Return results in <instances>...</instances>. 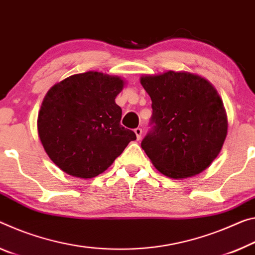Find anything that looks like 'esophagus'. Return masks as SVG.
Masks as SVG:
<instances>
[{"mask_svg":"<svg viewBox=\"0 0 255 255\" xmlns=\"http://www.w3.org/2000/svg\"><path fill=\"white\" fill-rule=\"evenodd\" d=\"M134 131H135V134H136L137 139H140V137H142V128L137 127V128L134 129Z\"/></svg>","mask_w":255,"mask_h":255,"instance_id":"1","label":"esophagus"}]
</instances>
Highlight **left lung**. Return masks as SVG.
Masks as SVG:
<instances>
[{
    "label": "left lung",
    "instance_id": "obj_1",
    "mask_svg": "<svg viewBox=\"0 0 255 255\" xmlns=\"http://www.w3.org/2000/svg\"><path fill=\"white\" fill-rule=\"evenodd\" d=\"M152 100L149 128L140 146L157 170L187 178L205 170L227 136L222 101L208 80L188 72L143 76Z\"/></svg>",
    "mask_w": 255,
    "mask_h": 255
}]
</instances>
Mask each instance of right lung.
<instances>
[{"mask_svg": "<svg viewBox=\"0 0 255 255\" xmlns=\"http://www.w3.org/2000/svg\"><path fill=\"white\" fill-rule=\"evenodd\" d=\"M119 77L88 71L55 84L38 113V135L50 159L64 172L93 178L110 167L135 132L121 126L116 98Z\"/></svg>", "mask_w": 255, "mask_h": 255, "instance_id": "1", "label": "right lung"}]
</instances>
